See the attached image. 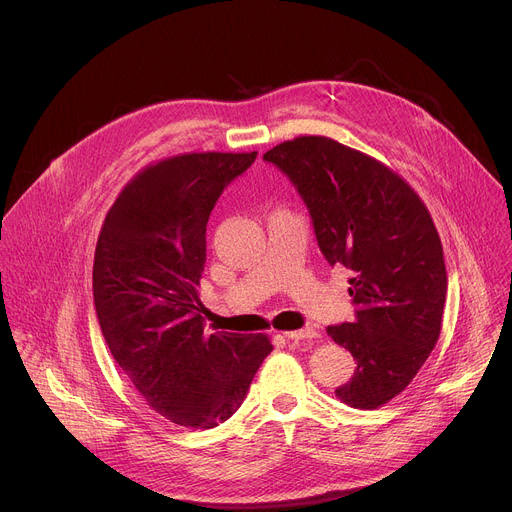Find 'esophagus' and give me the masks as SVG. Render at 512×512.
Wrapping results in <instances>:
<instances>
[{
  "label": "esophagus",
  "instance_id": "34e87169",
  "mask_svg": "<svg viewBox=\"0 0 512 512\" xmlns=\"http://www.w3.org/2000/svg\"><path fill=\"white\" fill-rule=\"evenodd\" d=\"M318 334L314 332V330H310V328H304V330H296V332H285V338L287 340H312V338H316Z\"/></svg>",
  "mask_w": 512,
  "mask_h": 512
}]
</instances>
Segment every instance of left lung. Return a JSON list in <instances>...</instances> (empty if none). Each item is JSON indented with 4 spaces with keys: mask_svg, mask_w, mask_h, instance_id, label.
<instances>
[{
    "mask_svg": "<svg viewBox=\"0 0 512 512\" xmlns=\"http://www.w3.org/2000/svg\"><path fill=\"white\" fill-rule=\"evenodd\" d=\"M263 160L300 192L326 261L352 271L356 318L326 332L356 369L334 393L377 409L413 381L440 338L448 275L429 210L385 164L330 137L283 141Z\"/></svg>",
    "mask_w": 512,
    "mask_h": 512,
    "instance_id": "obj_1",
    "label": "left lung"
}]
</instances>
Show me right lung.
Masks as SVG:
<instances>
[{
    "instance_id": "right-lung-1",
    "label": "right lung",
    "mask_w": 512,
    "mask_h": 512,
    "mask_svg": "<svg viewBox=\"0 0 512 512\" xmlns=\"http://www.w3.org/2000/svg\"><path fill=\"white\" fill-rule=\"evenodd\" d=\"M255 158L206 152L148 166L121 190L97 241L103 338L148 405L184 427L227 421L273 350L265 334H206L198 298L208 216Z\"/></svg>"
}]
</instances>
